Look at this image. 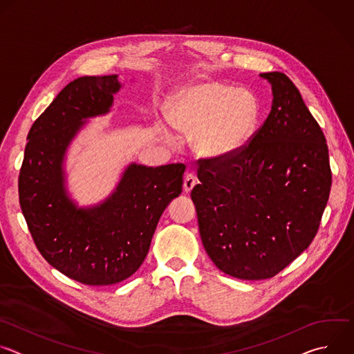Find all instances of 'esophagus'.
Segmentation results:
<instances>
[{
	"mask_svg": "<svg viewBox=\"0 0 354 354\" xmlns=\"http://www.w3.org/2000/svg\"><path fill=\"white\" fill-rule=\"evenodd\" d=\"M196 185V176L192 174H187L183 179V190L185 193H190V190L194 187Z\"/></svg>",
	"mask_w": 354,
	"mask_h": 354,
	"instance_id": "obj_1",
	"label": "esophagus"
}]
</instances>
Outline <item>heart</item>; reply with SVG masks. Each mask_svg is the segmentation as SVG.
<instances>
[{
	"mask_svg": "<svg viewBox=\"0 0 354 354\" xmlns=\"http://www.w3.org/2000/svg\"><path fill=\"white\" fill-rule=\"evenodd\" d=\"M171 126L193 134L200 156L227 160L250 141L259 120L255 95L220 82H197L183 88L168 109Z\"/></svg>",
	"mask_w": 354,
	"mask_h": 354,
	"instance_id": "b5f03b06",
	"label": "heart"
}]
</instances>
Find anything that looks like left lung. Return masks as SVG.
Instances as JSON below:
<instances>
[{"label":"left lung","instance_id":"8db88e82","mask_svg":"<svg viewBox=\"0 0 354 354\" xmlns=\"http://www.w3.org/2000/svg\"><path fill=\"white\" fill-rule=\"evenodd\" d=\"M261 78L273 95L263 126L234 157L201 161L190 194L207 255L242 280L270 279L310 246L332 185L325 136L295 85Z\"/></svg>","mask_w":354,"mask_h":354}]
</instances>
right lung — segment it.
<instances>
[{
  "mask_svg": "<svg viewBox=\"0 0 354 354\" xmlns=\"http://www.w3.org/2000/svg\"><path fill=\"white\" fill-rule=\"evenodd\" d=\"M123 88L118 75L70 82L32 124L19 174V203L41 257L67 277L111 286L144 262L157 224L182 193L183 164H129L109 196L78 206L66 158L86 122L105 116Z\"/></svg>",
  "mask_w": 354,
  "mask_h": 354,
  "instance_id": "obj_1",
  "label": "right lung"
}]
</instances>
